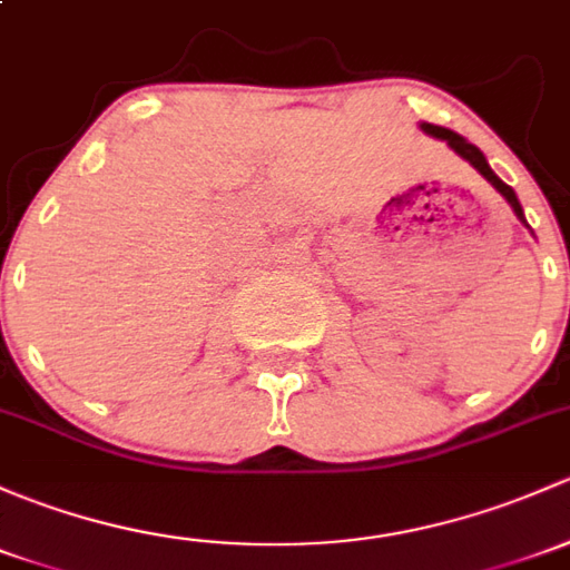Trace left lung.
<instances>
[{
	"instance_id": "8db88e82",
	"label": "left lung",
	"mask_w": 570,
	"mask_h": 570,
	"mask_svg": "<svg viewBox=\"0 0 570 570\" xmlns=\"http://www.w3.org/2000/svg\"><path fill=\"white\" fill-rule=\"evenodd\" d=\"M421 128L426 130L429 136H434V139H442V141H448V144H451V149H456V153L461 155V158H464V160H470V164L475 166V169L481 171V175L487 177L489 183L494 185V188L500 190L502 196H505V199H508V205H511V207H513V213H517V218L522 220V224H527V220H524V209H522V205H519V199H517V194H513V188H511V185H505V183H502V179L497 177L494 171L489 169L487 158H483V153H481V149L475 147V144H470V141H466V139H461V136H459V134H453V130H448V128H440V125L423 122Z\"/></svg>"
}]
</instances>
